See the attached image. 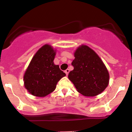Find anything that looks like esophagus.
I'll use <instances>...</instances> for the list:
<instances>
[{"label":"esophagus","instance_id":"34e87169","mask_svg":"<svg viewBox=\"0 0 132 132\" xmlns=\"http://www.w3.org/2000/svg\"><path fill=\"white\" fill-rule=\"evenodd\" d=\"M65 74H66V75H68L69 73V69H67L65 70Z\"/></svg>","mask_w":132,"mask_h":132}]
</instances>
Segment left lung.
I'll list each match as a JSON object with an SVG mask.
<instances>
[{"label": "left lung", "mask_w": 132, "mask_h": 132, "mask_svg": "<svg viewBox=\"0 0 132 132\" xmlns=\"http://www.w3.org/2000/svg\"><path fill=\"white\" fill-rule=\"evenodd\" d=\"M71 65L74 69L68 78L77 90L85 96H94L105 90L109 83V73L104 63L94 50L81 45L74 52Z\"/></svg>", "instance_id": "1"}]
</instances>
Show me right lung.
Here are the masks:
<instances>
[{
    "label": "right lung",
    "instance_id": "1",
    "mask_svg": "<svg viewBox=\"0 0 132 132\" xmlns=\"http://www.w3.org/2000/svg\"><path fill=\"white\" fill-rule=\"evenodd\" d=\"M56 50L45 44L31 59L24 75V85L31 94L44 97L54 90L58 81L66 74L55 65Z\"/></svg>",
    "mask_w": 132,
    "mask_h": 132
}]
</instances>
